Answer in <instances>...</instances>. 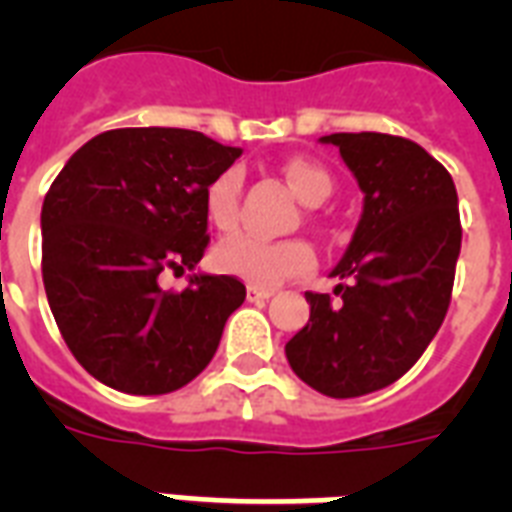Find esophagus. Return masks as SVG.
I'll return each instance as SVG.
<instances>
[{"instance_id":"esophagus-1","label":"esophagus","mask_w":512,"mask_h":512,"mask_svg":"<svg viewBox=\"0 0 512 512\" xmlns=\"http://www.w3.org/2000/svg\"><path fill=\"white\" fill-rule=\"evenodd\" d=\"M271 295H273L271 289H260V287H249L247 289L249 303H263V300H268Z\"/></svg>"}]
</instances>
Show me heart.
Instances as JSON below:
<instances>
[{"label":"heart","mask_w":512,"mask_h":512,"mask_svg":"<svg viewBox=\"0 0 512 512\" xmlns=\"http://www.w3.org/2000/svg\"><path fill=\"white\" fill-rule=\"evenodd\" d=\"M292 191L308 207H321L335 193V183L324 167L308 159H292L284 167ZM241 172L225 170L207 188V217L217 231H233L239 223ZM217 271L244 279L252 287L271 289L292 276H303L316 265L311 244L300 239L268 241L260 236H236L215 249Z\"/></svg>","instance_id":"b5f03b06"}]
</instances>
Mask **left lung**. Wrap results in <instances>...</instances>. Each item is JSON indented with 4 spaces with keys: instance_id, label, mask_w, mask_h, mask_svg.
Here are the masks:
<instances>
[{
    "instance_id": "8db88e82",
    "label": "left lung",
    "mask_w": 512,
    "mask_h": 512,
    "mask_svg": "<svg viewBox=\"0 0 512 512\" xmlns=\"http://www.w3.org/2000/svg\"><path fill=\"white\" fill-rule=\"evenodd\" d=\"M364 193L345 255L329 276L335 295L305 292L311 319L287 342L292 372L332 398L388 388L444 324L460 257L457 188L422 146L382 132H335Z\"/></svg>"
}]
</instances>
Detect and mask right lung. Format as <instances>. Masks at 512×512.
I'll return each mask as SVG.
<instances>
[{
	"instance_id": "add662e5",
	"label": "right lung",
	"mask_w": 512,
	"mask_h": 512,
	"mask_svg": "<svg viewBox=\"0 0 512 512\" xmlns=\"http://www.w3.org/2000/svg\"><path fill=\"white\" fill-rule=\"evenodd\" d=\"M241 148L193 130L124 127L84 143L42 204V279L68 350L103 385L132 396L183 388L212 361L247 297L233 276L164 271L204 257L207 188Z\"/></svg>"
}]
</instances>
